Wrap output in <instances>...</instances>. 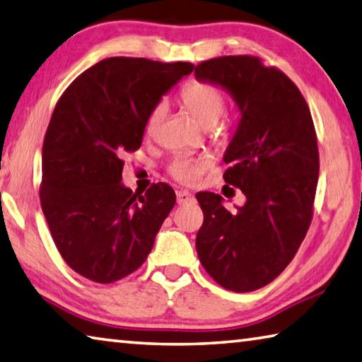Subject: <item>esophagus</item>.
Segmentation results:
<instances>
[{
  "label": "esophagus",
  "instance_id": "34e87169",
  "mask_svg": "<svg viewBox=\"0 0 362 362\" xmlns=\"http://www.w3.org/2000/svg\"><path fill=\"white\" fill-rule=\"evenodd\" d=\"M175 198H177V204H179V206H183V204H188V202H193L194 201L192 193L185 192V189H180V192H177Z\"/></svg>",
  "mask_w": 362,
  "mask_h": 362
}]
</instances>
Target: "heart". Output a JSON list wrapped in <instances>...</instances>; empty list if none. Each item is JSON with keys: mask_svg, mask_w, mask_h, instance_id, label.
<instances>
[{"mask_svg": "<svg viewBox=\"0 0 362 362\" xmlns=\"http://www.w3.org/2000/svg\"><path fill=\"white\" fill-rule=\"evenodd\" d=\"M180 101L188 109V112L199 122L202 127H212L225 112L226 98L218 85L209 81H192L180 90ZM168 112L166 101H156L148 110L146 120V131L153 133L160 127L164 115ZM228 124L223 122L215 128V136L223 139L226 136ZM210 166L206 156H179L169 166V174L173 179L182 183H194L199 180L204 170Z\"/></svg>", "mask_w": 362, "mask_h": 362, "instance_id": "1", "label": "heart"}]
</instances>
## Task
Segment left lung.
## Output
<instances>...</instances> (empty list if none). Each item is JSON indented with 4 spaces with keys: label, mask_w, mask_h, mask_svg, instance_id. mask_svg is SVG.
I'll list each match as a JSON object with an SVG mask.
<instances>
[{
    "label": "left lung",
    "mask_w": 362,
    "mask_h": 362,
    "mask_svg": "<svg viewBox=\"0 0 362 362\" xmlns=\"http://www.w3.org/2000/svg\"><path fill=\"white\" fill-rule=\"evenodd\" d=\"M194 74L225 87L240 109L223 179L247 198L231 214L220 194H196L204 212L196 250L220 286L259 290L285 271L312 223L320 153L310 109L291 78L259 57L210 58Z\"/></svg>",
    "instance_id": "8db88e82"
}]
</instances>
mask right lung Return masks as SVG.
I'll return each mask as SVG.
<instances>
[{"instance_id": "1", "label": "right lung", "mask_w": 362, "mask_h": 362, "mask_svg": "<svg viewBox=\"0 0 362 362\" xmlns=\"http://www.w3.org/2000/svg\"><path fill=\"white\" fill-rule=\"evenodd\" d=\"M192 63L112 57L63 91L42 144L41 207L64 262L112 284L147 259L175 204L168 183L146 194L122 185L123 158L142 146L148 110Z\"/></svg>"}]
</instances>
